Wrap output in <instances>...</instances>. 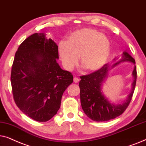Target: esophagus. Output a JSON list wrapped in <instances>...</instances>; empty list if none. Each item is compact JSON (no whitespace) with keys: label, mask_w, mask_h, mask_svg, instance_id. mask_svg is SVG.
Here are the masks:
<instances>
[{"label":"esophagus","mask_w":146,"mask_h":146,"mask_svg":"<svg viewBox=\"0 0 146 146\" xmlns=\"http://www.w3.org/2000/svg\"><path fill=\"white\" fill-rule=\"evenodd\" d=\"M73 81H74L75 83H78L79 81V79L78 77H74V79H73Z\"/></svg>","instance_id":"34e87169"}]
</instances>
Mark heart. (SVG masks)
<instances>
[{
	"instance_id": "1",
	"label": "heart",
	"mask_w": 146,
	"mask_h": 146,
	"mask_svg": "<svg viewBox=\"0 0 146 146\" xmlns=\"http://www.w3.org/2000/svg\"><path fill=\"white\" fill-rule=\"evenodd\" d=\"M110 42L98 31L84 28L74 31L68 36L66 42L59 44V55L63 67L71 71L78 63L88 71L100 69L108 61Z\"/></svg>"
}]
</instances>
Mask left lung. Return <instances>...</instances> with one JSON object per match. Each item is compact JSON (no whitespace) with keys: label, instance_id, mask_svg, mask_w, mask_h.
<instances>
[{"label":"left lung","instance_id":"obj_1","mask_svg":"<svg viewBox=\"0 0 146 146\" xmlns=\"http://www.w3.org/2000/svg\"><path fill=\"white\" fill-rule=\"evenodd\" d=\"M122 61H130L135 63V59L127 52L123 53V59L115 65ZM108 71V65L106 64L98 71L91 74L81 76L79 85L80 88V99L81 107L87 117L95 121H106L113 119L121 115L131 102L136 84L137 71L134 68L132 83V90L128 96L126 102L122 104L114 105L109 102L101 91V86L106 78Z\"/></svg>","mask_w":146,"mask_h":146}]
</instances>
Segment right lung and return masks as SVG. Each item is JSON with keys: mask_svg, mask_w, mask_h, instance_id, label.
<instances>
[{"mask_svg": "<svg viewBox=\"0 0 146 146\" xmlns=\"http://www.w3.org/2000/svg\"><path fill=\"white\" fill-rule=\"evenodd\" d=\"M57 59L58 46L43 33L29 36L15 53L11 75L13 98L19 110L35 121L51 119L73 83L72 73L61 69Z\"/></svg>", "mask_w": 146, "mask_h": 146, "instance_id": "add662e5", "label": "right lung"}]
</instances>
